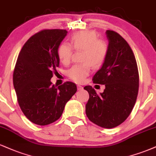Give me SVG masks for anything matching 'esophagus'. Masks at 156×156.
I'll use <instances>...</instances> for the list:
<instances>
[{
    "label": "esophagus",
    "instance_id": "1",
    "mask_svg": "<svg viewBox=\"0 0 156 156\" xmlns=\"http://www.w3.org/2000/svg\"><path fill=\"white\" fill-rule=\"evenodd\" d=\"M77 89H78V90H81L83 89V87L81 85H77Z\"/></svg>",
    "mask_w": 156,
    "mask_h": 156
}]
</instances>
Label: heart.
<instances>
[{
    "mask_svg": "<svg viewBox=\"0 0 156 156\" xmlns=\"http://www.w3.org/2000/svg\"><path fill=\"white\" fill-rule=\"evenodd\" d=\"M71 42L76 50H83L82 61L84 63L74 65L68 71V76L73 81L81 83L88 76L93 67H99L103 64L107 55V44L98 40L93 31L84 30L76 33L71 36ZM57 53L62 63L68 65L71 61L72 48L69 44L61 43L58 46Z\"/></svg>",
    "mask_w": 156,
    "mask_h": 156,
    "instance_id": "heart-1",
    "label": "heart"
}]
</instances>
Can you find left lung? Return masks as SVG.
I'll list each match as a JSON object with an SVG mask.
<instances>
[{
  "label": "left lung",
  "instance_id": "1",
  "mask_svg": "<svg viewBox=\"0 0 156 156\" xmlns=\"http://www.w3.org/2000/svg\"><path fill=\"white\" fill-rule=\"evenodd\" d=\"M107 55L96 73L94 83L105 85L103 93L97 94L91 86L84 87L89 93L85 112L91 122L105 129L123 122L132 111L139 90V72L132 49L118 33L106 31Z\"/></svg>",
  "mask_w": 156,
  "mask_h": 156
}]
</instances>
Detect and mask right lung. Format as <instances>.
Masks as SVG:
<instances>
[{
	"instance_id": "add662e5",
	"label": "right lung",
	"mask_w": 156,
	"mask_h": 156,
	"mask_svg": "<svg viewBox=\"0 0 156 156\" xmlns=\"http://www.w3.org/2000/svg\"><path fill=\"white\" fill-rule=\"evenodd\" d=\"M67 33L52 29L34 34L16 60L13 83L18 103L25 117L37 125H49L58 120L66 104L77 90L71 82L56 87L50 81L59 66L57 49Z\"/></svg>"
}]
</instances>
